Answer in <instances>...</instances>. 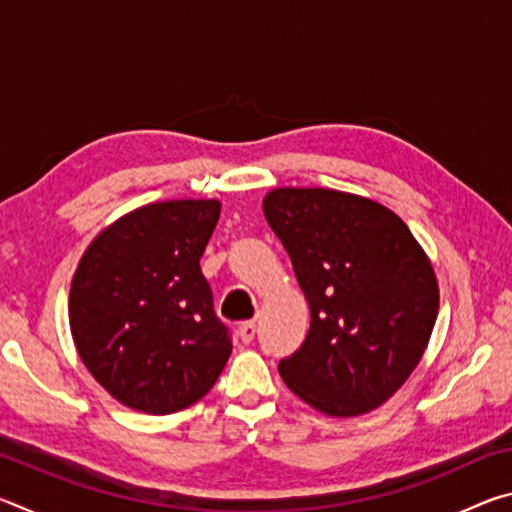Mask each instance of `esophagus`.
<instances>
[{
  "mask_svg": "<svg viewBox=\"0 0 512 512\" xmlns=\"http://www.w3.org/2000/svg\"><path fill=\"white\" fill-rule=\"evenodd\" d=\"M255 334H257V325L253 323V320H246V323L239 325V339L244 341V343L253 341Z\"/></svg>",
  "mask_w": 512,
  "mask_h": 512,
  "instance_id": "obj_1",
  "label": "esophagus"
}]
</instances>
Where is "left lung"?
<instances>
[{"mask_svg": "<svg viewBox=\"0 0 512 512\" xmlns=\"http://www.w3.org/2000/svg\"><path fill=\"white\" fill-rule=\"evenodd\" d=\"M264 216L287 248L311 323L280 375L334 418L363 415L418 366L438 316L429 257L388 207L323 187H277Z\"/></svg>", "mask_w": 512, "mask_h": 512, "instance_id": "obj_1", "label": "left lung"}]
</instances>
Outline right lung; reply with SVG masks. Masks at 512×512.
Wrapping results in <instances>:
<instances>
[{
    "instance_id": "1",
    "label": "right lung",
    "mask_w": 512,
    "mask_h": 512,
    "mask_svg": "<svg viewBox=\"0 0 512 512\" xmlns=\"http://www.w3.org/2000/svg\"><path fill=\"white\" fill-rule=\"evenodd\" d=\"M219 214L214 198L137 207L81 257L69 289L74 345L90 375L128 409H187L230 359L228 327L201 273Z\"/></svg>"
}]
</instances>
